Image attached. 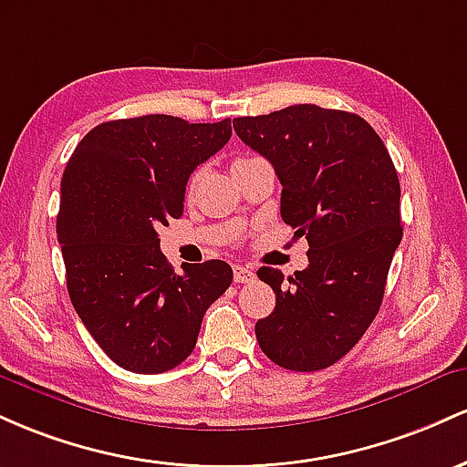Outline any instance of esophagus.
<instances>
[{
    "label": "esophagus",
    "instance_id": "obj_1",
    "mask_svg": "<svg viewBox=\"0 0 467 467\" xmlns=\"http://www.w3.org/2000/svg\"><path fill=\"white\" fill-rule=\"evenodd\" d=\"M234 280L238 282V285H247V282H254L255 280V271L251 269V266L235 265L234 266Z\"/></svg>",
    "mask_w": 467,
    "mask_h": 467
}]
</instances>
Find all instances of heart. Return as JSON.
I'll return each mask as SVG.
<instances>
[{"label":"heart","mask_w":467,"mask_h":467,"mask_svg":"<svg viewBox=\"0 0 467 467\" xmlns=\"http://www.w3.org/2000/svg\"><path fill=\"white\" fill-rule=\"evenodd\" d=\"M238 161H244V159H238ZM238 161H234V163H238Z\"/></svg>","instance_id":"heart-1"}]
</instances>
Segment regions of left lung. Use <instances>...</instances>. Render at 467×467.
Segmentation results:
<instances>
[{
  "label": "left lung",
  "mask_w": 467,
  "mask_h": 467,
  "mask_svg": "<svg viewBox=\"0 0 467 467\" xmlns=\"http://www.w3.org/2000/svg\"><path fill=\"white\" fill-rule=\"evenodd\" d=\"M235 134L274 165L280 213L308 243V266H262L275 293L255 322L262 353L300 373L342 359L370 327L401 243L400 178L379 134L353 112L302 103L234 119Z\"/></svg>",
  "instance_id": "obj_1"
}]
</instances>
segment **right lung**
<instances>
[{
	"label": "right lung",
	"instance_id": "1",
	"mask_svg": "<svg viewBox=\"0 0 467 467\" xmlns=\"http://www.w3.org/2000/svg\"><path fill=\"white\" fill-rule=\"evenodd\" d=\"M229 136L232 119L148 114L97 125L67 161L57 216L67 293L120 368H176L196 347L205 311L232 285L223 260L182 265L176 274L159 238L163 224L182 216L192 171Z\"/></svg>",
	"mask_w": 467,
	"mask_h": 467
}]
</instances>
